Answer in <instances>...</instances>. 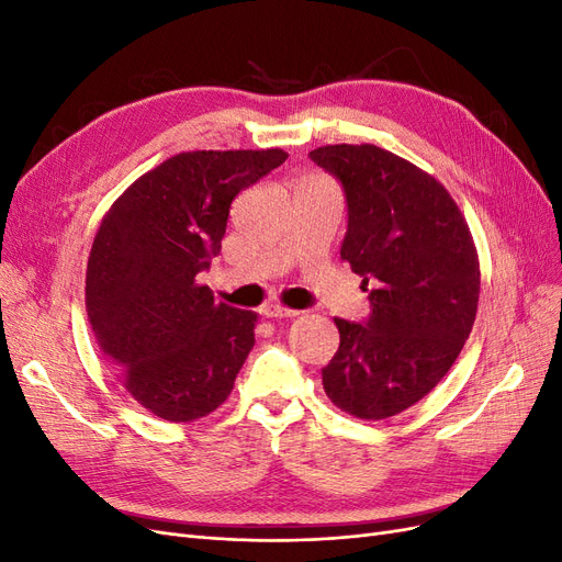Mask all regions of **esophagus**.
I'll return each instance as SVG.
<instances>
[{
	"label": "esophagus",
	"instance_id": "esophagus-1",
	"mask_svg": "<svg viewBox=\"0 0 562 562\" xmlns=\"http://www.w3.org/2000/svg\"><path fill=\"white\" fill-rule=\"evenodd\" d=\"M260 312H262V316H267V318H293V316H297V314H300L297 310L283 307V304H279V302H269V304H265V307H262Z\"/></svg>",
	"mask_w": 562,
	"mask_h": 562
}]
</instances>
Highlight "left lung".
Returning a JSON list of instances; mask_svg holds the SVG:
<instances>
[{
	"instance_id": "obj_1",
	"label": "left lung",
	"mask_w": 562,
	"mask_h": 562,
	"mask_svg": "<svg viewBox=\"0 0 562 562\" xmlns=\"http://www.w3.org/2000/svg\"><path fill=\"white\" fill-rule=\"evenodd\" d=\"M310 157L345 187L339 258L372 304L366 323L335 318L339 349L323 368V389L351 417H394L427 396L462 351L479 312V250L446 187L394 151L342 143Z\"/></svg>"
}]
</instances>
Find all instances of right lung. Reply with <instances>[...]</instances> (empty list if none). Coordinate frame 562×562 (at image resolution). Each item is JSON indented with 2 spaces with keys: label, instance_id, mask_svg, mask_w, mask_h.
<instances>
[{
  "label": "right lung",
  "instance_id": "1",
  "mask_svg": "<svg viewBox=\"0 0 562 562\" xmlns=\"http://www.w3.org/2000/svg\"><path fill=\"white\" fill-rule=\"evenodd\" d=\"M285 159L281 147L180 151L103 215L87 314L100 353L151 415L194 422L232 394L258 314L215 302L196 277L217 258L236 194Z\"/></svg>",
  "mask_w": 562,
  "mask_h": 562
}]
</instances>
